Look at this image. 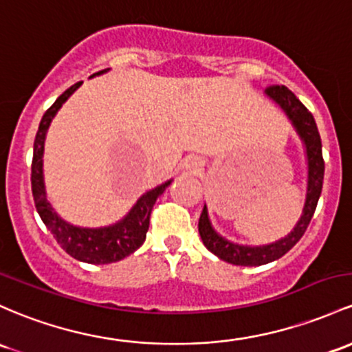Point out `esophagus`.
Listing matches in <instances>:
<instances>
[{
    "label": "esophagus",
    "mask_w": 352,
    "mask_h": 352,
    "mask_svg": "<svg viewBox=\"0 0 352 352\" xmlns=\"http://www.w3.org/2000/svg\"><path fill=\"white\" fill-rule=\"evenodd\" d=\"M194 165H195V164H192V165H188V167H194Z\"/></svg>",
    "instance_id": "obj_1"
}]
</instances>
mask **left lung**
<instances>
[{
  "instance_id": "obj_1",
  "label": "left lung",
  "mask_w": 352,
  "mask_h": 352,
  "mask_svg": "<svg viewBox=\"0 0 352 352\" xmlns=\"http://www.w3.org/2000/svg\"><path fill=\"white\" fill-rule=\"evenodd\" d=\"M267 95L276 100L280 107L284 108L285 113L292 120L294 126L302 137L307 150V164H309V177H307V197L306 206H304L302 215L297 222L291 234L284 237L283 241L276 244L264 245V247H244L235 245L227 242L220 235L214 232L207 217V208L204 207L202 214L199 219V234L202 237L204 245L215 254L222 261L229 262L234 265H262L269 262L277 261L287 254L294 247L299 239L306 232L309 222L314 215L318 200L322 190L324 180V158H322V144H320V135L316 125V120L311 111L300 103V100L289 90L284 85H270L267 87Z\"/></svg>"
}]
</instances>
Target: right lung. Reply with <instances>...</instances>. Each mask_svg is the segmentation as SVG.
Returning <instances> with one entry per match:
<instances>
[{
    "mask_svg": "<svg viewBox=\"0 0 352 352\" xmlns=\"http://www.w3.org/2000/svg\"><path fill=\"white\" fill-rule=\"evenodd\" d=\"M103 72L105 69L95 73V75H100ZM80 85H82V82L72 85L67 91H63V94L58 96L56 102L45 111L43 118H41L33 146L32 192L38 214H40L43 223L48 227V230L53 234V237L56 239V242L61 245L65 252L75 257L76 261L88 262V264H111V262H118L126 256H130V254H133L138 247L144 244L146 230H148L152 208L155 206L158 197L164 194L165 188L168 187L170 182L146 192L122 222L115 223L111 227H105V229H78V227L69 226V223L63 222V220L58 217L48 200H46L41 157H43L45 137L50 122L55 117L56 111L60 110V107L67 102L68 96Z\"/></svg>",
    "mask_w": 352,
    "mask_h": 352,
    "instance_id": "obj_1",
    "label": "right lung"
}]
</instances>
